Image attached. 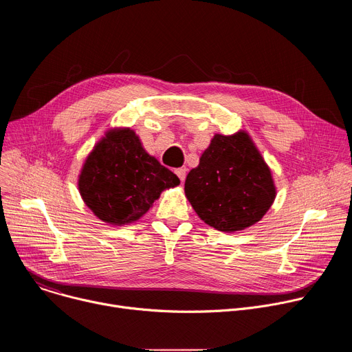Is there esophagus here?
<instances>
[{
  "label": "esophagus",
  "mask_w": 352,
  "mask_h": 352,
  "mask_svg": "<svg viewBox=\"0 0 352 352\" xmlns=\"http://www.w3.org/2000/svg\"><path fill=\"white\" fill-rule=\"evenodd\" d=\"M175 174L178 175V178L181 179V182H184V181H185V177H186V168H185V167L177 168V170H175Z\"/></svg>",
  "instance_id": "1"
}]
</instances>
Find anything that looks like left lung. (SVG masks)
Wrapping results in <instances>:
<instances>
[{"mask_svg": "<svg viewBox=\"0 0 352 352\" xmlns=\"http://www.w3.org/2000/svg\"><path fill=\"white\" fill-rule=\"evenodd\" d=\"M185 195L210 227L234 232L258 223L270 209L276 188L270 168L246 132L214 135L189 171Z\"/></svg>", "mask_w": 352, "mask_h": 352, "instance_id": "left-lung-1", "label": "left lung"}]
</instances>
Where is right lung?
I'll list each match as a JSON object with an SVG mask.
<instances>
[{
	"label": "right lung",
	"mask_w": 352,
	"mask_h": 352,
	"mask_svg": "<svg viewBox=\"0 0 352 352\" xmlns=\"http://www.w3.org/2000/svg\"><path fill=\"white\" fill-rule=\"evenodd\" d=\"M178 177L148 156L129 128L106 133L85 162L79 192L90 210L106 223L122 226L142 217Z\"/></svg>",
	"instance_id": "obj_1"
}]
</instances>
